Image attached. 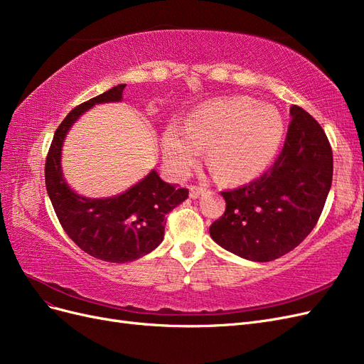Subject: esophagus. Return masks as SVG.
I'll list each match as a JSON object with an SVG mask.
<instances>
[{
    "mask_svg": "<svg viewBox=\"0 0 364 364\" xmlns=\"http://www.w3.org/2000/svg\"><path fill=\"white\" fill-rule=\"evenodd\" d=\"M203 191L205 190L202 188V186H191V188H190V197H191V199H197V197L203 194Z\"/></svg>",
    "mask_w": 364,
    "mask_h": 364,
    "instance_id": "obj_1",
    "label": "esophagus"
}]
</instances>
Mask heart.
<instances>
[{"label":"heart","instance_id":"obj_1","mask_svg":"<svg viewBox=\"0 0 364 364\" xmlns=\"http://www.w3.org/2000/svg\"><path fill=\"white\" fill-rule=\"evenodd\" d=\"M285 121L272 105L250 97H226L197 107L185 129L171 123L164 132L162 151L178 176L191 171L202 150L206 162L226 183L258 178L277 156Z\"/></svg>","mask_w":364,"mask_h":364}]
</instances>
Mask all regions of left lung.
<instances>
[{
    "instance_id": "left-lung-1",
    "label": "left lung",
    "mask_w": 364,
    "mask_h": 364,
    "mask_svg": "<svg viewBox=\"0 0 364 364\" xmlns=\"http://www.w3.org/2000/svg\"><path fill=\"white\" fill-rule=\"evenodd\" d=\"M284 147L259 179L223 191L225 214L209 226L218 246L267 262L299 246L321 217L333 182V150L302 107H290Z\"/></svg>"
}]
</instances>
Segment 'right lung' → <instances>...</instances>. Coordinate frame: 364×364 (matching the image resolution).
Returning <instances> with one entry per match:
<instances>
[{
	"label": "right lung",
	"instance_id": "obj_1",
	"mask_svg": "<svg viewBox=\"0 0 364 364\" xmlns=\"http://www.w3.org/2000/svg\"><path fill=\"white\" fill-rule=\"evenodd\" d=\"M126 85L114 86L67 115L54 134L46 161V185L65 232L91 257L109 262L135 261L164 240L165 215L181 205L188 190L164 182L156 170L124 193L90 199L73 191L62 173V146L68 130L94 105L121 102Z\"/></svg>",
	"mask_w": 364,
	"mask_h": 364
}]
</instances>
